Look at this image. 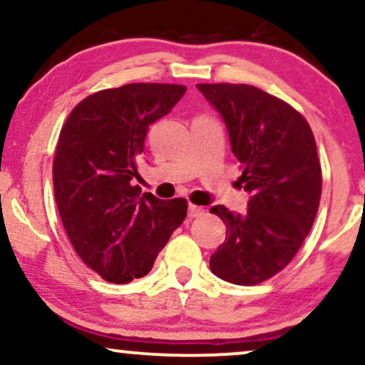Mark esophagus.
Wrapping results in <instances>:
<instances>
[{
	"mask_svg": "<svg viewBox=\"0 0 365 365\" xmlns=\"http://www.w3.org/2000/svg\"><path fill=\"white\" fill-rule=\"evenodd\" d=\"M204 215V209L199 206H194V204H188V217H199Z\"/></svg>",
	"mask_w": 365,
	"mask_h": 365,
	"instance_id": "1",
	"label": "esophagus"
}]
</instances>
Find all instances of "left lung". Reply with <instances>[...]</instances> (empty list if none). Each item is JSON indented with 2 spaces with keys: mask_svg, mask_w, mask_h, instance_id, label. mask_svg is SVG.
Instances as JSON below:
<instances>
[{
  "mask_svg": "<svg viewBox=\"0 0 365 365\" xmlns=\"http://www.w3.org/2000/svg\"><path fill=\"white\" fill-rule=\"evenodd\" d=\"M223 118L250 194L245 212L212 206L226 225L211 271L257 284L283 269L311 232L321 199V165L309 123L290 104L245 83H197Z\"/></svg>",
  "mask_w": 365,
  "mask_h": 365,
  "instance_id": "left-lung-1",
  "label": "left lung"
}]
</instances>
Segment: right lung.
<instances>
[{
    "label": "right lung",
    "instance_id": "1",
    "mask_svg": "<svg viewBox=\"0 0 365 365\" xmlns=\"http://www.w3.org/2000/svg\"><path fill=\"white\" fill-rule=\"evenodd\" d=\"M185 86L127 83L78 103L63 125L53 161L54 199L75 252L111 283L153 269L187 216V200H161L132 185L149 125Z\"/></svg>",
    "mask_w": 365,
    "mask_h": 365
}]
</instances>
